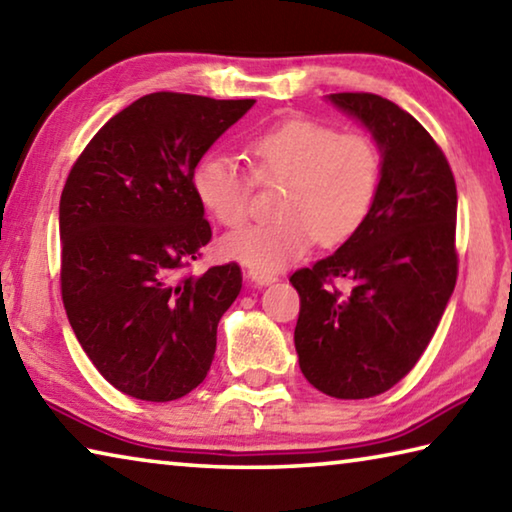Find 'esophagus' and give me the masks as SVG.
<instances>
[{"mask_svg": "<svg viewBox=\"0 0 512 512\" xmlns=\"http://www.w3.org/2000/svg\"><path fill=\"white\" fill-rule=\"evenodd\" d=\"M248 277L253 280L259 287H266V284H273L277 280V275L271 271H262V268H250Z\"/></svg>", "mask_w": 512, "mask_h": 512, "instance_id": "esophagus-1", "label": "esophagus"}]
</instances>
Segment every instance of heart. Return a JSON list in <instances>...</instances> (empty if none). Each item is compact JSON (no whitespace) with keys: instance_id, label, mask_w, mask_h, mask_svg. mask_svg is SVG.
<instances>
[{"instance_id":"1","label":"heart","mask_w":512,"mask_h":512,"mask_svg":"<svg viewBox=\"0 0 512 512\" xmlns=\"http://www.w3.org/2000/svg\"><path fill=\"white\" fill-rule=\"evenodd\" d=\"M250 173L228 158H205L194 189L216 221L237 228L253 210L255 187H280V219L255 223L223 239V253L275 271L309 248H334L366 225L381 187V151L363 133H339L311 119H287L246 142Z\"/></svg>"}]
</instances>
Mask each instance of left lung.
Returning a JSON list of instances; mask_svg holds the SVG:
<instances>
[{
	"label": "left lung",
	"mask_w": 512,
	"mask_h": 512,
	"mask_svg": "<svg viewBox=\"0 0 512 512\" xmlns=\"http://www.w3.org/2000/svg\"><path fill=\"white\" fill-rule=\"evenodd\" d=\"M329 101L370 128L384 169L366 225L289 277L300 296L293 339L311 386L366 400L409 375L443 318L458 275L456 180L436 140L393 101L370 92Z\"/></svg>",
	"instance_id": "obj_1"
}]
</instances>
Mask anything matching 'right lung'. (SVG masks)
<instances>
[{"instance_id": "obj_1", "label": "right lung", "mask_w": 512, "mask_h": 512, "mask_svg": "<svg viewBox=\"0 0 512 512\" xmlns=\"http://www.w3.org/2000/svg\"><path fill=\"white\" fill-rule=\"evenodd\" d=\"M253 103L146 94L92 137L65 180L60 293L69 325L101 375L135 400H178L212 366L241 268L187 273L212 239L194 171Z\"/></svg>"}]
</instances>
